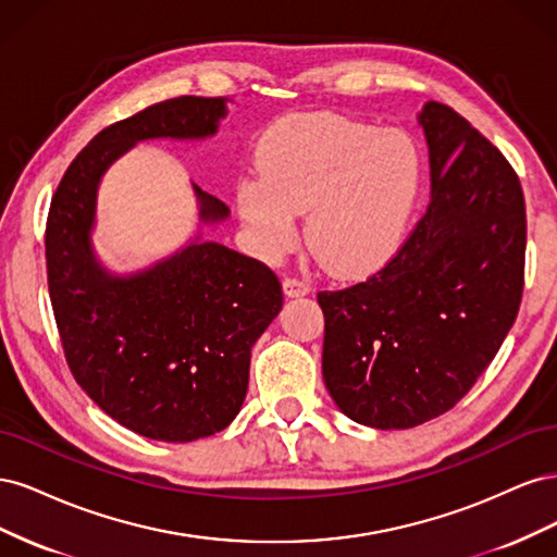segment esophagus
<instances>
[{
    "label": "esophagus",
    "instance_id": "34e87169",
    "mask_svg": "<svg viewBox=\"0 0 557 557\" xmlns=\"http://www.w3.org/2000/svg\"><path fill=\"white\" fill-rule=\"evenodd\" d=\"M283 293H285V297H305L311 293V285L301 278L288 276L283 281Z\"/></svg>",
    "mask_w": 557,
    "mask_h": 557
}]
</instances>
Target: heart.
<instances>
[{
  "label": "heart",
  "mask_w": 557,
  "mask_h": 557,
  "mask_svg": "<svg viewBox=\"0 0 557 557\" xmlns=\"http://www.w3.org/2000/svg\"><path fill=\"white\" fill-rule=\"evenodd\" d=\"M258 172L237 181V211L262 258L297 239V213L318 264L362 276L391 260L420 193L423 164L401 129L334 113L290 115L264 132Z\"/></svg>",
  "instance_id": "obj_1"
}]
</instances>
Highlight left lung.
I'll use <instances>...</instances> for the list:
<instances>
[{"instance_id":"left-lung-1","label":"left lung","mask_w":557,"mask_h":557,"mask_svg":"<svg viewBox=\"0 0 557 557\" xmlns=\"http://www.w3.org/2000/svg\"><path fill=\"white\" fill-rule=\"evenodd\" d=\"M432 199L374 276L318 293L323 379L360 425L407 430L453 409L493 362L518 315L525 197L513 166L460 113H418Z\"/></svg>"}]
</instances>
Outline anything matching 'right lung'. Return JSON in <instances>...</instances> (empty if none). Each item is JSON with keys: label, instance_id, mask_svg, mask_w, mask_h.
I'll return each instance as SVG.
<instances>
[{"label": "right lung", "instance_id": "add662e5", "mask_svg": "<svg viewBox=\"0 0 557 557\" xmlns=\"http://www.w3.org/2000/svg\"><path fill=\"white\" fill-rule=\"evenodd\" d=\"M225 115L227 97H176L109 125L64 172L48 211V293L72 374L107 416L156 442H195L237 418L250 348L283 290L267 264L201 239V225L227 221L230 209L195 183V237L139 272H111L92 246L97 190L139 141L209 139Z\"/></svg>", "mask_w": 557, "mask_h": 557}]
</instances>
